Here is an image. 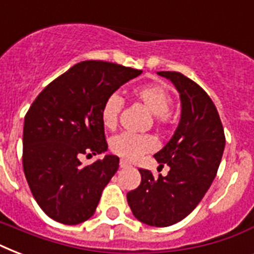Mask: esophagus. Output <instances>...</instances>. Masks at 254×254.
Returning <instances> with one entry per match:
<instances>
[{
    "mask_svg": "<svg viewBox=\"0 0 254 254\" xmlns=\"http://www.w3.org/2000/svg\"><path fill=\"white\" fill-rule=\"evenodd\" d=\"M129 166H130V163L127 162V161H124V159L120 161V167H129Z\"/></svg>",
    "mask_w": 254,
    "mask_h": 254,
    "instance_id": "obj_1",
    "label": "esophagus"
}]
</instances>
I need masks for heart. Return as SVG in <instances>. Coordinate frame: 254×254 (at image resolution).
Instances as JSON below:
<instances>
[{"label":"heart","instance_id":"1","mask_svg":"<svg viewBox=\"0 0 254 254\" xmlns=\"http://www.w3.org/2000/svg\"><path fill=\"white\" fill-rule=\"evenodd\" d=\"M133 95L154 120L161 125H166L171 121L170 107L173 104V96L167 88L158 84H149L134 89ZM123 99L119 96H109L101 108V123L107 129H115L119 124V117L123 109ZM158 146V141L151 134H134L121 133L111 141V150L116 155L127 161H135L141 155L153 151Z\"/></svg>","mask_w":254,"mask_h":254}]
</instances>
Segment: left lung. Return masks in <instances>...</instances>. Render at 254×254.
<instances>
[{
  "instance_id": "1",
  "label": "left lung",
  "mask_w": 254,
  "mask_h": 254,
  "mask_svg": "<svg viewBox=\"0 0 254 254\" xmlns=\"http://www.w3.org/2000/svg\"><path fill=\"white\" fill-rule=\"evenodd\" d=\"M177 87L181 121L173 138L154 154L166 177L138 169L141 185L127 193L131 212L153 227H169L192 212L216 177L225 146L224 127L212 100L195 81L175 71H161Z\"/></svg>"
}]
</instances>
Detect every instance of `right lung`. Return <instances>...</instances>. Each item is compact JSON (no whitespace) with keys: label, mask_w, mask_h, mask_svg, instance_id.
Wrapping results in <instances>:
<instances>
[{"label":"right lung","mask_w":254,"mask_h":254,"mask_svg":"<svg viewBox=\"0 0 254 254\" xmlns=\"http://www.w3.org/2000/svg\"><path fill=\"white\" fill-rule=\"evenodd\" d=\"M141 73L109 62H80L51 81L29 108L23 173L33 196L53 220L75 225L95 213L104 187L119 170V157L105 155L88 166L79 158L107 151L101 108Z\"/></svg>","instance_id":"1"}]
</instances>
